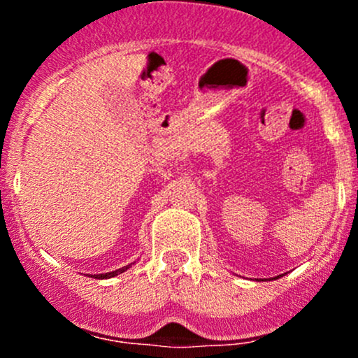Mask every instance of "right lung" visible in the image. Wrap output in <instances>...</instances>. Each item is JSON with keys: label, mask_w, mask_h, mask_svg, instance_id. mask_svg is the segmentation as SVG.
Masks as SVG:
<instances>
[{"label": "right lung", "mask_w": 358, "mask_h": 358, "mask_svg": "<svg viewBox=\"0 0 358 358\" xmlns=\"http://www.w3.org/2000/svg\"><path fill=\"white\" fill-rule=\"evenodd\" d=\"M134 262H131V264H127V266H124V268H119V269H116V271H113V273H106V274H92V276H89L90 278H94V279H109V278H114V276H117V274H121V273H124L126 269H129L131 266H133Z\"/></svg>", "instance_id": "1"}]
</instances>
